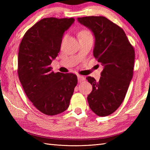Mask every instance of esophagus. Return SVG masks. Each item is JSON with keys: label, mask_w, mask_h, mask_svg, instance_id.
Segmentation results:
<instances>
[{"label": "esophagus", "mask_w": 150, "mask_h": 150, "mask_svg": "<svg viewBox=\"0 0 150 150\" xmlns=\"http://www.w3.org/2000/svg\"><path fill=\"white\" fill-rule=\"evenodd\" d=\"M77 79H78L79 82H82L84 81H85V78L83 77V76H81V75H77Z\"/></svg>", "instance_id": "obj_1"}]
</instances>
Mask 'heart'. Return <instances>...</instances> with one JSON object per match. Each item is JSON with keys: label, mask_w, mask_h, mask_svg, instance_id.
Instances as JSON below:
<instances>
[{"label": "heart", "mask_w": 150, "mask_h": 150, "mask_svg": "<svg viewBox=\"0 0 150 150\" xmlns=\"http://www.w3.org/2000/svg\"><path fill=\"white\" fill-rule=\"evenodd\" d=\"M88 36H91V35L88 31H86V30L82 31L81 32L79 33V37H88Z\"/></svg>", "instance_id": "b5f03b06"}]
</instances>
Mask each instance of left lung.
<instances>
[{
    "mask_svg": "<svg viewBox=\"0 0 150 150\" xmlns=\"http://www.w3.org/2000/svg\"><path fill=\"white\" fill-rule=\"evenodd\" d=\"M77 21L93 33V56L103 67L99 81L86 78L93 88L87 97L89 106L98 116H108L125 98L133 77L134 48L122 28L106 17L90 16Z\"/></svg>",
    "mask_w": 150,
    "mask_h": 150,
    "instance_id": "obj_1",
    "label": "left lung"
}]
</instances>
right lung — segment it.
<instances>
[{"mask_svg": "<svg viewBox=\"0 0 150 150\" xmlns=\"http://www.w3.org/2000/svg\"><path fill=\"white\" fill-rule=\"evenodd\" d=\"M74 21L73 18H43L26 31L19 46V80L33 106L47 115L67 110L77 84L76 75L55 73L50 66L60 52L64 33Z\"/></svg>", "mask_w": 150, "mask_h": 150, "instance_id": "1", "label": "right lung"}]
</instances>
